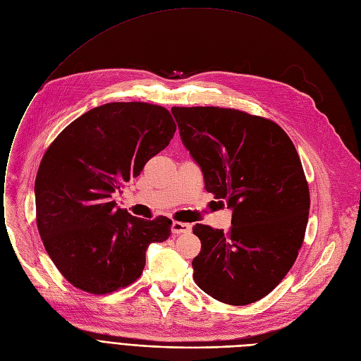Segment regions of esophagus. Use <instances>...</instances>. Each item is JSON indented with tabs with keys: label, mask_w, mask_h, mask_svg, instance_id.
<instances>
[{
	"label": "esophagus",
	"mask_w": 361,
	"mask_h": 361,
	"mask_svg": "<svg viewBox=\"0 0 361 361\" xmlns=\"http://www.w3.org/2000/svg\"><path fill=\"white\" fill-rule=\"evenodd\" d=\"M171 230L173 234H186L190 231V226L186 223H180V221H173Z\"/></svg>",
	"instance_id": "esophagus-1"
}]
</instances>
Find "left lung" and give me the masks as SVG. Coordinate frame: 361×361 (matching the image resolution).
<instances>
[{
    "mask_svg": "<svg viewBox=\"0 0 361 361\" xmlns=\"http://www.w3.org/2000/svg\"><path fill=\"white\" fill-rule=\"evenodd\" d=\"M172 114L205 189L233 209L228 233L193 226L201 240L193 281L219 302L253 303L281 283L303 243L310 189L298 152L276 123L244 111L173 106Z\"/></svg>",
    "mask_w": 361,
    "mask_h": 361,
    "instance_id": "1",
    "label": "left lung"
}]
</instances>
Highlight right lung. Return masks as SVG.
I'll return each mask as SVG.
<instances>
[{
  "label": "right lung",
  "mask_w": 361,
  "mask_h": 361,
  "mask_svg": "<svg viewBox=\"0 0 361 361\" xmlns=\"http://www.w3.org/2000/svg\"><path fill=\"white\" fill-rule=\"evenodd\" d=\"M175 131L163 106L109 102L72 121L49 146L35 183L37 230L75 288L105 295L131 285L143 273L147 247L171 235L169 218L133 216L113 195Z\"/></svg>",
  "instance_id": "obj_1"
}]
</instances>
